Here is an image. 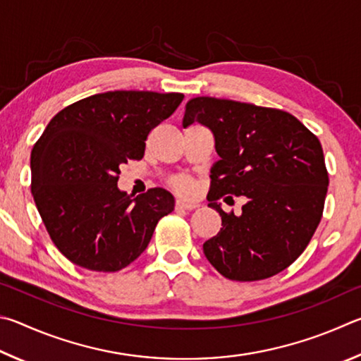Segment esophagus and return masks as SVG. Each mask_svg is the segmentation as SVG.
Returning a JSON list of instances; mask_svg holds the SVG:
<instances>
[{
  "label": "esophagus",
  "instance_id": "esophagus-1",
  "mask_svg": "<svg viewBox=\"0 0 361 361\" xmlns=\"http://www.w3.org/2000/svg\"><path fill=\"white\" fill-rule=\"evenodd\" d=\"M195 207H198L195 203H187V201L177 200L176 201V209H184V211H192Z\"/></svg>",
  "mask_w": 361,
  "mask_h": 361
}]
</instances>
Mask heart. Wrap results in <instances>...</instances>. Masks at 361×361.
I'll return each mask as SVG.
<instances>
[{
    "instance_id": "heart-1",
    "label": "heart",
    "mask_w": 361,
    "mask_h": 361,
    "mask_svg": "<svg viewBox=\"0 0 361 361\" xmlns=\"http://www.w3.org/2000/svg\"><path fill=\"white\" fill-rule=\"evenodd\" d=\"M169 185L174 188L176 192H179L182 195H192L195 192V182L190 179L188 176H174L173 179L169 180Z\"/></svg>"
}]
</instances>
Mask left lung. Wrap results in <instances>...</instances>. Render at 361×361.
<instances>
[{"label": "left lung", "mask_w": 361, "mask_h": 361, "mask_svg": "<svg viewBox=\"0 0 361 361\" xmlns=\"http://www.w3.org/2000/svg\"><path fill=\"white\" fill-rule=\"evenodd\" d=\"M193 122L212 130L220 157L207 200L222 228L203 244L206 258L230 281L279 274L305 252L324 214L328 171L319 137L286 111L211 97L188 101L182 125ZM225 194L248 198L241 216L221 211Z\"/></svg>", "instance_id": "8db88e82"}]
</instances>
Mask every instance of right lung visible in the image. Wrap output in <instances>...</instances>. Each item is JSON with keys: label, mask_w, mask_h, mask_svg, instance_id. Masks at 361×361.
<instances>
[{"label": "right lung", "mask_w": 361, "mask_h": 361, "mask_svg": "<svg viewBox=\"0 0 361 361\" xmlns=\"http://www.w3.org/2000/svg\"><path fill=\"white\" fill-rule=\"evenodd\" d=\"M182 93L92 94L50 120L31 150V193L50 239L69 262L98 273L128 267L147 247L174 198L150 188L133 198L117 187L120 166L141 160L149 133Z\"/></svg>", "instance_id": "obj_1"}]
</instances>
